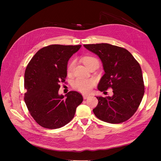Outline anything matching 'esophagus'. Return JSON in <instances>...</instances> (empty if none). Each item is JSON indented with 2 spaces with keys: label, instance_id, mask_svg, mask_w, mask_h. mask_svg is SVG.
I'll return each mask as SVG.
<instances>
[{
  "label": "esophagus",
  "instance_id": "esophagus-1",
  "mask_svg": "<svg viewBox=\"0 0 161 161\" xmlns=\"http://www.w3.org/2000/svg\"><path fill=\"white\" fill-rule=\"evenodd\" d=\"M89 95H86V94H83V97L84 99H87V98H89Z\"/></svg>",
  "mask_w": 161,
  "mask_h": 161
}]
</instances>
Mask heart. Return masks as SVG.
I'll return each instance as SVG.
<instances>
[{"label": "heart", "instance_id": "obj_1", "mask_svg": "<svg viewBox=\"0 0 161 161\" xmlns=\"http://www.w3.org/2000/svg\"><path fill=\"white\" fill-rule=\"evenodd\" d=\"M95 61H98L97 59L95 57H84L83 59V61L84 64H85L87 68H88L92 63ZM75 64V61H71L69 66L67 67V73L68 74H71L74 67ZM95 86V81L92 80L90 79H77L75 80V81L73 83V87L78 90L81 92H83V93H89V92L91 91L92 88Z\"/></svg>", "mask_w": 161, "mask_h": 161}]
</instances>
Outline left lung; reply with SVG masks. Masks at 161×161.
<instances>
[{"mask_svg": "<svg viewBox=\"0 0 161 161\" xmlns=\"http://www.w3.org/2000/svg\"><path fill=\"white\" fill-rule=\"evenodd\" d=\"M97 55L105 74L98 89H113L112 97H97L98 103L92 109L99 119L116 124L126 121L134 114L144 95V83L140 64L128 50L106 43L83 45Z\"/></svg>", "mask_w": 161, "mask_h": 161, "instance_id": "obj_1", "label": "left lung"}]
</instances>
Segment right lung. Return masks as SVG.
<instances>
[{
	"label": "right lung",
	"instance_id": "1",
	"mask_svg": "<svg viewBox=\"0 0 161 161\" xmlns=\"http://www.w3.org/2000/svg\"><path fill=\"white\" fill-rule=\"evenodd\" d=\"M81 45L53 44L40 49L33 56L25 72L24 100L33 119L49 129L61 128L74 117L83 101L77 91L64 96L58 92L67 75V64Z\"/></svg>",
	"mask_w": 161,
	"mask_h": 161
}]
</instances>
